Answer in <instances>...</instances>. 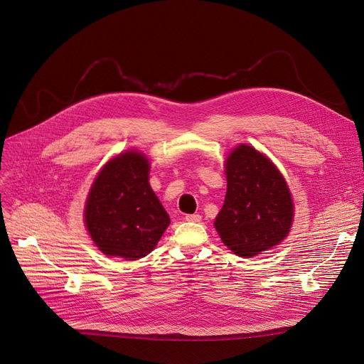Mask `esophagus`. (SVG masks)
<instances>
[{
  "label": "esophagus",
  "instance_id": "34e87169",
  "mask_svg": "<svg viewBox=\"0 0 364 364\" xmlns=\"http://www.w3.org/2000/svg\"><path fill=\"white\" fill-rule=\"evenodd\" d=\"M185 219H186L188 222H200V220H201V216H200L198 213H193V215H186Z\"/></svg>",
  "mask_w": 364,
  "mask_h": 364
}]
</instances>
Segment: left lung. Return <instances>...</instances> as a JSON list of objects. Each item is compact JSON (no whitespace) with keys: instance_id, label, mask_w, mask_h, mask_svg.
<instances>
[{"instance_id":"obj_1","label":"left lung","mask_w":364,"mask_h":364,"mask_svg":"<svg viewBox=\"0 0 364 364\" xmlns=\"http://www.w3.org/2000/svg\"><path fill=\"white\" fill-rule=\"evenodd\" d=\"M225 171L227 196L215 219L223 245L241 257L279 245L293 220L291 196L279 168L255 148L240 145Z\"/></svg>"}]
</instances>
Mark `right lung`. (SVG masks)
I'll use <instances>...</instances> for the list:
<instances>
[{"label": "right lung", "mask_w": 364, "mask_h": 364, "mask_svg": "<svg viewBox=\"0 0 364 364\" xmlns=\"http://www.w3.org/2000/svg\"><path fill=\"white\" fill-rule=\"evenodd\" d=\"M149 163L129 151L105 164L85 203V227L108 256L127 261L146 256L159 243L170 218L148 182Z\"/></svg>", "instance_id": "1"}]
</instances>
